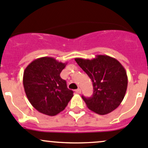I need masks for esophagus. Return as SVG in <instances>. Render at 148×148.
I'll return each mask as SVG.
<instances>
[{"label": "esophagus", "instance_id": "obj_1", "mask_svg": "<svg viewBox=\"0 0 148 148\" xmlns=\"http://www.w3.org/2000/svg\"><path fill=\"white\" fill-rule=\"evenodd\" d=\"M75 92H76V93H77V94H81V92H82L81 89H79H79H76Z\"/></svg>", "mask_w": 148, "mask_h": 148}]
</instances>
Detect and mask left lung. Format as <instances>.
I'll return each instance as SVG.
<instances>
[{
	"mask_svg": "<svg viewBox=\"0 0 148 148\" xmlns=\"http://www.w3.org/2000/svg\"><path fill=\"white\" fill-rule=\"evenodd\" d=\"M75 61L93 84L92 96L82 97L88 108L102 115L117 108L127 88V76L123 66L107 55H97L92 59L76 58Z\"/></svg>",
	"mask_w": 148,
	"mask_h": 148,
	"instance_id": "8db88e82",
	"label": "left lung"
}]
</instances>
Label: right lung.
Here are the masks:
<instances>
[{
  "mask_svg": "<svg viewBox=\"0 0 148 148\" xmlns=\"http://www.w3.org/2000/svg\"><path fill=\"white\" fill-rule=\"evenodd\" d=\"M66 63L52 57L35 59L23 72V84L28 101L42 114L54 116L63 111L73 97L60 74Z\"/></svg>",
  "mask_w": 148,
  "mask_h": 148,
  "instance_id": "right-lung-1",
  "label": "right lung"
}]
</instances>
